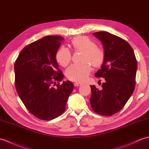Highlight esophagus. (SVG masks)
<instances>
[{"instance_id": "34e87169", "label": "esophagus", "mask_w": 149, "mask_h": 149, "mask_svg": "<svg viewBox=\"0 0 149 149\" xmlns=\"http://www.w3.org/2000/svg\"><path fill=\"white\" fill-rule=\"evenodd\" d=\"M81 85H82V84L80 82H75L74 83V86H75V87H78V86H80Z\"/></svg>"}]
</instances>
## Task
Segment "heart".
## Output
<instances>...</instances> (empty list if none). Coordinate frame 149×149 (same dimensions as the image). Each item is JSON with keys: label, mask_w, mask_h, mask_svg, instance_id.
Wrapping results in <instances>:
<instances>
[{"label": "heart", "mask_w": 149, "mask_h": 149, "mask_svg": "<svg viewBox=\"0 0 149 149\" xmlns=\"http://www.w3.org/2000/svg\"><path fill=\"white\" fill-rule=\"evenodd\" d=\"M71 45L76 51L83 52L81 64H73L69 67L65 75L68 80L74 82H83L91 72V65L93 67H101L105 60V53L96 47V43L86 36H78L71 41ZM56 60L62 67H66L72 60L70 51L65 47H60L56 53Z\"/></svg>", "instance_id": "1"}]
</instances>
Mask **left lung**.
Returning <instances> with one entry per match:
<instances>
[{
	"label": "left lung",
	"mask_w": 149,
	"mask_h": 149,
	"mask_svg": "<svg viewBox=\"0 0 149 149\" xmlns=\"http://www.w3.org/2000/svg\"><path fill=\"white\" fill-rule=\"evenodd\" d=\"M101 41L105 60L96 77L105 78L99 90L90 86L93 110L102 116H112L125 105L134 91L137 62L133 48L126 40L107 32L93 33Z\"/></svg>",
	"instance_id": "obj_1"
}]
</instances>
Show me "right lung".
I'll use <instances>...</instances> for the list:
<instances>
[{
	"mask_svg": "<svg viewBox=\"0 0 149 149\" xmlns=\"http://www.w3.org/2000/svg\"><path fill=\"white\" fill-rule=\"evenodd\" d=\"M63 39L49 36L31 43L20 52L15 64L18 95L28 110L42 120L61 116L74 89L69 81L53 87L64 77L55 57Z\"/></svg>",
	"mask_w": 149,
	"mask_h": 149,
	"instance_id": "obj_1",
	"label": "right lung"
}]
</instances>
